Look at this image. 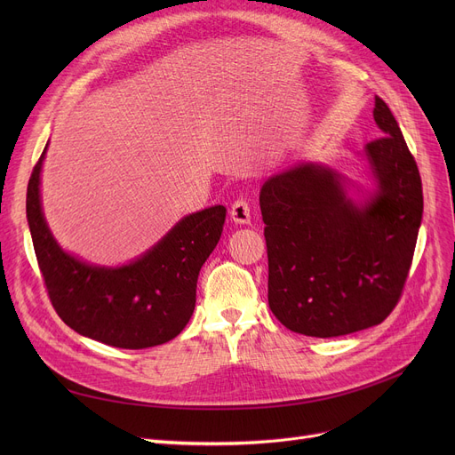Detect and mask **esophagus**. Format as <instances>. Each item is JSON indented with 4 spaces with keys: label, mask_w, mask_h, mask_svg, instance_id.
Returning <instances> with one entry per match:
<instances>
[{
    "label": "esophagus",
    "mask_w": 455,
    "mask_h": 455,
    "mask_svg": "<svg viewBox=\"0 0 455 455\" xmlns=\"http://www.w3.org/2000/svg\"><path fill=\"white\" fill-rule=\"evenodd\" d=\"M230 218L234 223L237 225H245L251 221V206L247 203V199H235L230 206Z\"/></svg>",
    "instance_id": "esophagus-1"
}]
</instances>
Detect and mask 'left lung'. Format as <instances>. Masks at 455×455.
Instances as JSON below:
<instances>
[{"instance_id":"obj_1","label":"left lung","mask_w":455,"mask_h":455,"mask_svg":"<svg viewBox=\"0 0 455 455\" xmlns=\"http://www.w3.org/2000/svg\"><path fill=\"white\" fill-rule=\"evenodd\" d=\"M365 153L378 180L362 208L323 165L299 164L259 191L269 259L267 299L291 331L338 338L386 321L408 280L422 220V180L389 107Z\"/></svg>"}]
</instances>
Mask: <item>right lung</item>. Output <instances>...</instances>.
I'll return each mask as SVG.
<instances>
[{
  "label": "right lung",
  "instance_id": "add662e5",
  "mask_svg": "<svg viewBox=\"0 0 455 455\" xmlns=\"http://www.w3.org/2000/svg\"><path fill=\"white\" fill-rule=\"evenodd\" d=\"M40 155L28 184V221L38 267L57 315L81 336L117 348H149L177 338L196 307L197 278L218 245L225 206L191 213L148 254L117 269L66 254L40 206Z\"/></svg>",
  "mask_w": 455,
  "mask_h": 455
}]
</instances>
